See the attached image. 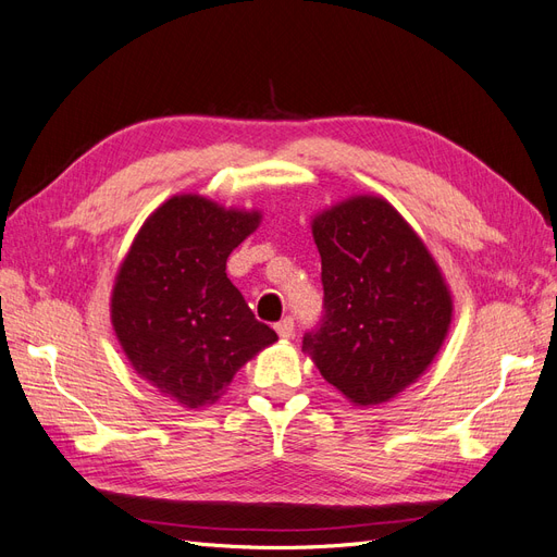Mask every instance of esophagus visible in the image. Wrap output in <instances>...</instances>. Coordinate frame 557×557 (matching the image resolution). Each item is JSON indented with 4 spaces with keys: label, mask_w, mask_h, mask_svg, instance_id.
I'll return each mask as SVG.
<instances>
[{
    "label": "esophagus",
    "mask_w": 557,
    "mask_h": 557,
    "mask_svg": "<svg viewBox=\"0 0 557 557\" xmlns=\"http://www.w3.org/2000/svg\"><path fill=\"white\" fill-rule=\"evenodd\" d=\"M276 332L281 339H290V336L295 334V320L293 318H283L281 323H276Z\"/></svg>",
    "instance_id": "obj_1"
}]
</instances>
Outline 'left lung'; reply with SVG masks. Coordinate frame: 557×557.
<instances>
[{
  "label": "left lung",
  "mask_w": 557,
  "mask_h": 557,
  "mask_svg": "<svg viewBox=\"0 0 557 557\" xmlns=\"http://www.w3.org/2000/svg\"><path fill=\"white\" fill-rule=\"evenodd\" d=\"M311 230L325 313L301 350L356 407L393 399L423 376L448 334L453 299L440 267L383 197L344 199Z\"/></svg>",
  "instance_id": "obj_1"
}]
</instances>
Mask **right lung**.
Segmentation results:
<instances>
[{"label": "right lung", "mask_w": 557, "mask_h": 557, "mask_svg": "<svg viewBox=\"0 0 557 557\" xmlns=\"http://www.w3.org/2000/svg\"><path fill=\"white\" fill-rule=\"evenodd\" d=\"M258 211L176 195L148 215L117 269L111 323L134 372L181 407L218 401L234 374L274 344L225 274Z\"/></svg>", "instance_id": "right-lung-1"}]
</instances>
